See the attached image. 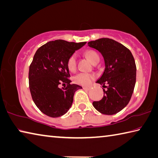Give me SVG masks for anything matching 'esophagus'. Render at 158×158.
<instances>
[{"instance_id":"esophagus-1","label":"esophagus","mask_w":158,"mask_h":158,"mask_svg":"<svg viewBox=\"0 0 158 158\" xmlns=\"http://www.w3.org/2000/svg\"><path fill=\"white\" fill-rule=\"evenodd\" d=\"M83 89L85 90H90V87H83Z\"/></svg>"}]
</instances>
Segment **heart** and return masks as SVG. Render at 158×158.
Returning <instances> with one entry per match:
<instances>
[{
    "label": "heart",
    "instance_id": "b5f03b06",
    "mask_svg": "<svg viewBox=\"0 0 158 158\" xmlns=\"http://www.w3.org/2000/svg\"><path fill=\"white\" fill-rule=\"evenodd\" d=\"M85 55L89 59V60L94 64L97 60L99 59V54H97L95 51L94 50H88L85 52ZM67 67L68 69L70 72H74L76 70L77 68V55L75 54H72L69 57L68 61H67ZM96 76L94 74L91 73H81L77 74V75L73 77V81L75 84L81 85H84V86H88L91 84L94 79H95Z\"/></svg>",
    "mask_w": 158,
    "mask_h": 158
}]
</instances>
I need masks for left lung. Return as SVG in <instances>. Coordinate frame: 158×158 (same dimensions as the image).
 <instances>
[{
	"label": "left lung",
	"instance_id": "left-lung-1",
	"mask_svg": "<svg viewBox=\"0 0 158 158\" xmlns=\"http://www.w3.org/2000/svg\"><path fill=\"white\" fill-rule=\"evenodd\" d=\"M88 45L102 53L106 66L97 81L106 88L103 89L104 97L93 104L102 114H116L127 106L133 93L136 82L134 57L127 47L111 39L102 38L88 42Z\"/></svg>",
	"mask_w": 158,
	"mask_h": 158
}]
</instances>
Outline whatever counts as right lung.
Listing matches in <instances>:
<instances>
[{
  "instance_id": "add662e5",
  "label": "right lung",
  "mask_w": 158,
  "mask_h": 158,
  "mask_svg": "<svg viewBox=\"0 0 158 158\" xmlns=\"http://www.w3.org/2000/svg\"><path fill=\"white\" fill-rule=\"evenodd\" d=\"M85 44L56 40L36 50L30 65L29 87L34 104L46 115L58 117L66 113L73 102L74 93L82 88L70 84L67 61ZM60 85L64 86L60 89Z\"/></svg>"
}]
</instances>
